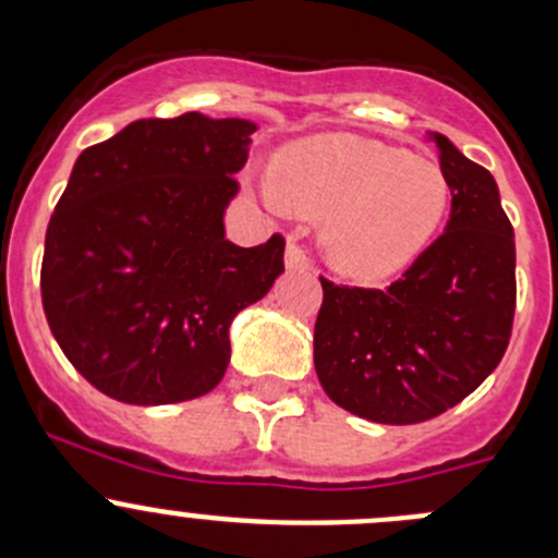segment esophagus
<instances>
[{
  "instance_id": "1",
  "label": "esophagus",
  "mask_w": 558,
  "mask_h": 558,
  "mask_svg": "<svg viewBox=\"0 0 558 558\" xmlns=\"http://www.w3.org/2000/svg\"><path fill=\"white\" fill-rule=\"evenodd\" d=\"M286 269H289V272H307V269H311V258L305 256V251H302L294 240L286 243Z\"/></svg>"
}]
</instances>
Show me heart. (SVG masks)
I'll return each mask as SVG.
<instances>
[{
    "instance_id": "obj_1",
    "label": "heart",
    "mask_w": 558,
    "mask_h": 558,
    "mask_svg": "<svg viewBox=\"0 0 558 558\" xmlns=\"http://www.w3.org/2000/svg\"><path fill=\"white\" fill-rule=\"evenodd\" d=\"M269 205L324 218L320 245L340 275L362 283L404 272L435 243L451 207L440 165L359 134H315L283 148Z\"/></svg>"
}]
</instances>
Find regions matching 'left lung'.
Returning <instances> with one entry per match:
<instances>
[{
  "instance_id": "8db88e82",
  "label": "left lung",
  "mask_w": 558,
  "mask_h": 558,
  "mask_svg": "<svg viewBox=\"0 0 558 558\" xmlns=\"http://www.w3.org/2000/svg\"><path fill=\"white\" fill-rule=\"evenodd\" d=\"M451 221L388 289L320 278L313 362L335 404L375 424H421L470 397L502 362L515 313V240L497 180L440 132Z\"/></svg>"
}]
</instances>
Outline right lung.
<instances>
[{"instance_id":"add662e5","label":"right lung","mask_w":558,"mask_h":558,"mask_svg":"<svg viewBox=\"0 0 558 558\" xmlns=\"http://www.w3.org/2000/svg\"><path fill=\"white\" fill-rule=\"evenodd\" d=\"M256 123L143 118L77 156L50 216L43 307L72 367L126 404L221 384L234 315L283 272V238L240 247L223 213Z\"/></svg>"}]
</instances>
